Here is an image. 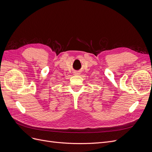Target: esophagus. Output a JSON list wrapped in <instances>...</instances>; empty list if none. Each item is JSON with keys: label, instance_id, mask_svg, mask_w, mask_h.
<instances>
[{"label": "esophagus", "instance_id": "34e87169", "mask_svg": "<svg viewBox=\"0 0 152 152\" xmlns=\"http://www.w3.org/2000/svg\"><path fill=\"white\" fill-rule=\"evenodd\" d=\"M75 75L79 74V72H75Z\"/></svg>", "mask_w": 152, "mask_h": 152}]
</instances>
